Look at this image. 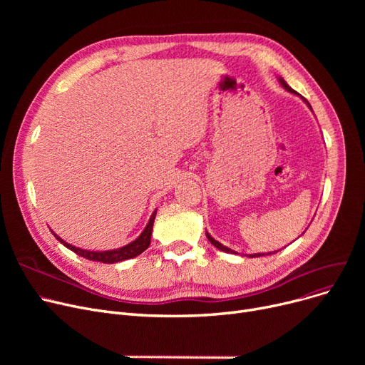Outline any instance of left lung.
<instances>
[{
    "mask_svg": "<svg viewBox=\"0 0 365 365\" xmlns=\"http://www.w3.org/2000/svg\"><path fill=\"white\" fill-rule=\"evenodd\" d=\"M279 83H281V86H282V87H284V88H285L287 91H290V93H296V91H294V90H293L292 87H289V84H287V83H285V81H284L282 78H279ZM302 99H303V101L306 102V105H308V106L311 108V105H309V102H308V101H306L304 98H302ZM205 235H207L208 241H210V242H212V244H213L215 247H217V248H219V250H222V252H225V253H234V255H237V253H235L234 250H231V248H227V247L222 245V244H220L219 241H216L215 238H212V235H210L208 232H205ZM274 253H277V252H274ZM274 253L271 252V253H266V255H274ZM245 256H248V257H260V256H264V255H263V253H262V255L259 253V255H245Z\"/></svg>",
    "mask_w": 365,
    "mask_h": 365,
    "instance_id": "1",
    "label": "left lung"
}]
</instances>
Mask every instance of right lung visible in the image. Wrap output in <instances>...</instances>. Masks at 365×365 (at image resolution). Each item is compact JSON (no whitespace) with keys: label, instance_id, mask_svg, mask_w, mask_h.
I'll list each match as a JSON object with an SVG mask.
<instances>
[{"label":"right lung","instance_id":"right-lung-1","mask_svg":"<svg viewBox=\"0 0 365 365\" xmlns=\"http://www.w3.org/2000/svg\"><path fill=\"white\" fill-rule=\"evenodd\" d=\"M155 215L157 210L152 213L149 223L146 225L145 231L140 234V237L138 240H134L133 242L121 247V248H115V250H108V252H90V250H83V248L73 247L68 242H65L61 237H57L56 234H53L57 240H59L65 247H68L69 250H72L73 253H76L78 256L93 260V262H102V263H117V262H123L127 259H133L139 255H142L146 248L150 244V235H152V226H153V220H155ZM53 232V231H51Z\"/></svg>","mask_w":365,"mask_h":365}]
</instances>
